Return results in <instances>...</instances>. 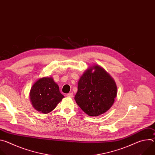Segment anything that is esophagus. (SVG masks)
Returning <instances> with one entry per match:
<instances>
[{
	"mask_svg": "<svg viewBox=\"0 0 155 155\" xmlns=\"http://www.w3.org/2000/svg\"><path fill=\"white\" fill-rule=\"evenodd\" d=\"M66 96L68 97H73V93H68L66 94Z\"/></svg>",
	"mask_w": 155,
	"mask_h": 155,
	"instance_id": "esophagus-1",
	"label": "esophagus"
}]
</instances>
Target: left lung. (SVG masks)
<instances>
[{"label":"left lung","mask_w":155,"mask_h":155,"mask_svg":"<svg viewBox=\"0 0 155 155\" xmlns=\"http://www.w3.org/2000/svg\"><path fill=\"white\" fill-rule=\"evenodd\" d=\"M117 94V87L114 79L100 66L94 65L80 78L75 100L85 114L97 117L112 106Z\"/></svg>","instance_id":"8db88e82"}]
</instances>
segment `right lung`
Segmentation results:
<instances>
[{
	"instance_id": "right-lung-1",
	"label": "right lung",
	"mask_w": 155,
	"mask_h": 155,
	"mask_svg": "<svg viewBox=\"0 0 155 155\" xmlns=\"http://www.w3.org/2000/svg\"><path fill=\"white\" fill-rule=\"evenodd\" d=\"M64 97L59 92L58 85L51 77L38 80L31 87L30 92L33 107L42 114L51 112Z\"/></svg>"
}]
</instances>
